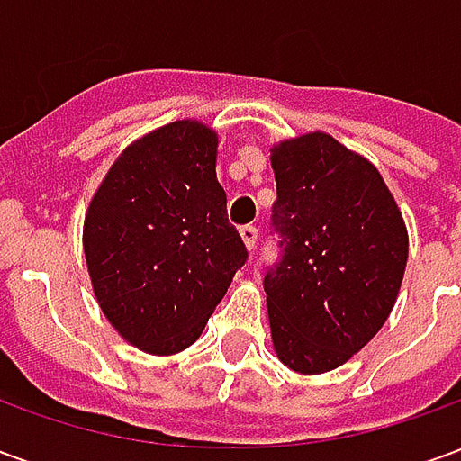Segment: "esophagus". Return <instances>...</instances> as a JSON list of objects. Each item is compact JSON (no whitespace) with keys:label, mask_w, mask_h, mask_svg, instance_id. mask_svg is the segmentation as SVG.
Returning <instances> with one entry per match:
<instances>
[{"label":"esophagus","mask_w":461,"mask_h":461,"mask_svg":"<svg viewBox=\"0 0 461 461\" xmlns=\"http://www.w3.org/2000/svg\"><path fill=\"white\" fill-rule=\"evenodd\" d=\"M241 240H244V244H247V249H254L257 247V237H259V230L257 227H251V224H247V227H241L240 230Z\"/></svg>","instance_id":"34e87169"}]
</instances>
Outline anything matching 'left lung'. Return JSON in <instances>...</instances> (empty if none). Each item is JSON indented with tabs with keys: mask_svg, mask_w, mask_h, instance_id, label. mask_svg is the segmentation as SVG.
Instances as JSON below:
<instances>
[{
	"mask_svg": "<svg viewBox=\"0 0 461 461\" xmlns=\"http://www.w3.org/2000/svg\"><path fill=\"white\" fill-rule=\"evenodd\" d=\"M271 167V340L284 366L316 375L383 329L405 274V221L380 172L326 132L276 145Z\"/></svg>",
	"mask_w": 461,
	"mask_h": 461,
	"instance_id": "8db88e82",
	"label": "left lung"
}]
</instances>
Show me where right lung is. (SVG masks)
Returning a JSON list of instances; mask_svg holds the SVG:
<instances>
[{
    "mask_svg": "<svg viewBox=\"0 0 461 461\" xmlns=\"http://www.w3.org/2000/svg\"><path fill=\"white\" fill-rule=\"evenodd\" d=\"M217 135L177 121L132 142L88 207L84 249L95 299L145 353H180L247 261L217 182Z\"/></svg>",
    "mask_w": 461,
    "mask_h": 461,
    "instance_id": "right-lung-1",
    "label": "right lung"
}]
</instances>
